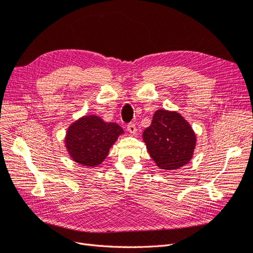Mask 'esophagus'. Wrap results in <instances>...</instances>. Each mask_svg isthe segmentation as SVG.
Returning <instances> with one entry per match:
<instances>
[{"instance_id":"obj_1","label":"esophagus","mask_w":253,"mask_h":253,"mask_svg":"<svg viewBox=\"0 0 253 253\" xmlns=\"http://www.w3.org/2000/svg\"><path fill=\"white\" fill-rule=\"evenodd\" d=\"M126 128H127L128 133H129V134H132V135H135V134H136V132H137L136 126H135L134 124H128V125L126 126Z\"/></svg>"}]
</instances>
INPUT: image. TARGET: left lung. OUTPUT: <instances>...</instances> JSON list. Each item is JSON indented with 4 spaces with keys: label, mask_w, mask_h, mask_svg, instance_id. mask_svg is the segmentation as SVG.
<instances>
[{
    "label": "left lung",
    "mask_w": 253,
    "mask_h": 253,
    "mask_svg": "<svg viewBox=\"0 0 253 253\" xmlns=\"http://www.w3.org/2000/svg\"><path fill=\"white\" fill-rule=\"evenodd\" d=\"M142 137L152 159L160 169H177L192 158L196 136L178 113L156 111Z\"/></svg>",
    "instance_id": "obj_1"
}]
</instances>
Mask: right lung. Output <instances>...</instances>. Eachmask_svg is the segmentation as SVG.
<instances>
[{"mask_svg": "<svg viewBox=\"0 0 253 253\" xmlns=\"http://www.w3.org/2000/svg\"><path fill=\"white\" fill-rule=\"evenodd\" d=\"M122 133L124 129L116 124H106L95 115L84 116L68 127L66 149L76 163L97 167L108 156L110 148Z\"/></svg>", "mask_w": 253, "mask_h": 253, "instance_id": "obj_1", "label": "right lung"}]
</instances>
